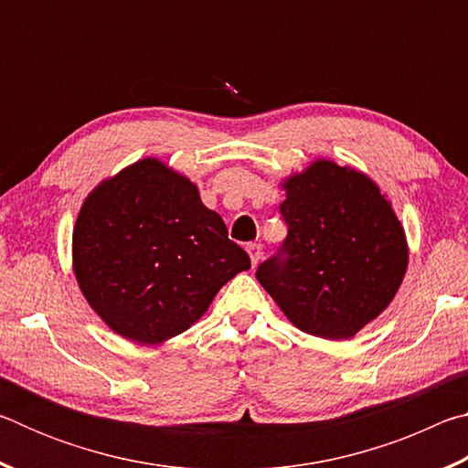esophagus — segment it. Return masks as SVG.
<instances>
[{"label": "esophagus", "instance_id": "34e87169", "mask_svg": "<svg viewBox=\"0 0 468 468\" xmlns=\"http://www.w3.org/2000/svg\"><path fill=\"white\" fill-rule=\"evenodd\" d=\"M248 253H250L251 266H258L260 260H262V245H260V243H250L248 245Z\"/></svg>", "mask_w": 468, "mask_h": 468}]
</instances>
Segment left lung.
Masks as SVG:
<instances>
[{"mask_svg":"<svg viewBox=\"0 0 468 468\" xmlns=\"http://www.w3.org/2000/svg\"><path fill=\"white\" fill-rule=\"evenodd\" d=\"M281 187L289 235L256 279L301 332L351 338L400 289L409 266L405 227L374 179L330 158H315Z\"/></svg>","mask_w":468,"mask_h":468,"instance_id":"1","label":"left lung"}]
</instances>
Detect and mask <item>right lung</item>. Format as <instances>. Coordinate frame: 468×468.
Returning <instances> with one entry per match:
<instances>
[{
	"mask_svg": "<svg viewBox=\"0 0 468 468\" xmlns=\"http://www.w3.org/2000/svg\"><path fill=\"white\" fill-rule=\"evenodd\" d=\"M250 266L194 181L156 156L102 179L74 223L78 287L115 335L138 345L186 332Z\"/></svg>",
	"mask_w": 468,
	"mask_h": 468,
	"instance_id": "add662e5",
	"label": "right lung"
}]
</instances>
